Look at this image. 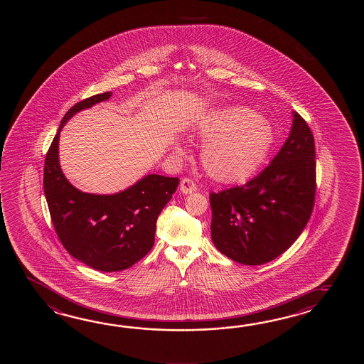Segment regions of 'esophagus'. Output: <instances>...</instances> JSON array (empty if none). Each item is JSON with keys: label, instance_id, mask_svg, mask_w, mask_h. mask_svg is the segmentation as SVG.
Wrapping results in <instances>:
<instances>
[{"label": "esophagus", "instance_id": "34e87169", "mask_svg": "<svg viewBox=\"0 0 364 364\" xmlns=\"http://www.w3.org/2000/svg\"><path fill=\"white\" fill-rule=\"evenodd\" d=\"M179 190H181V193H185V195H187V193H193L196 191V185L193 183V179L183 178L181 181Z\"/></svg>", "mask_w": 364, "mask_h": 364}]
</instances>
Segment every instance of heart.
I'll use <instances>...</instances> for the list:
<instances>
[{
    "label": "heart",
    "mask_w": 364,
    "mask_h": 364,
    "mask_svg": "<svg viewBox=\"0 0 364 364\" xmlns=\"http://www.w3.org/2000/svg\"><path fill=\"white\" fill-rule=\"evenodd\" d=\"M193 132L208 140L201 149V165L220 183L250 178L265 159L273 141V129L257 113L240 105L212 109L196 119ZM182 152L179 144H173Z\"/></svg>",
    "instance_id": "heart-1"
}]
</instances>
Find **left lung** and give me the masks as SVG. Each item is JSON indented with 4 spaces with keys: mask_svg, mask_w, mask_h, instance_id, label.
Segmentation results:
<instances>
[{
    "mask_svg": "<svg viewBox=\"0 0 364 364\" xmlns=\"http://www.w3.org/2000/svg\"><path fill=\"white\" fill-rule=\"evenodd\" d=\"M316 191L315 141L293 112L289 138L271 164L246 185L209 195L217 250L246 265L284 254L309 223Z\"/></svg>",
    "mask_w": 364,
    "mask_h": 364,
    "instance_id": "1",
    "label": "left lung"
}]
</instances>
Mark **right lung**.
I'll use <instances>...</instances> for the list:
<instances>
[{"label":"right lung","mask_w":364,"mask_h":364,"mask_svg":"<svg viewBox=\"0 0 364 364\" xmlns=\"http://www.w3.org/2000/svg\"><path fill=\"white\" fill-rule=\"evenodd\" d=\"M112 92L79 101L62 118L44 166V193L55 232L70 255L96 271L130 268L155 243L156 221L179 179L148 174L124 191L110 195L83 193L62 173L60 132L77 112L107 101Z\"/></svg>","instance_id":"1"}]
</instances>
